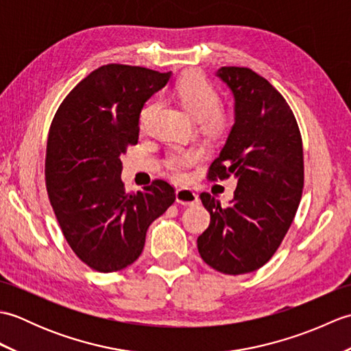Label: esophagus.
<instances>
[{"label": "esophagus", "instance_id": "1", "mask_svg": "<svg viewBox=\"0 0 351 351\" xmlns=\"http://www.w3.org/2000/svg\"><path fill=\"white\" fill-rule=\"evenodd\" d=\"M176 202L181 205H193L197 202V195L189 187H181L176 190Z\"/></svg>", "mask_w": 351, "mask_h": 351}]
</instances>
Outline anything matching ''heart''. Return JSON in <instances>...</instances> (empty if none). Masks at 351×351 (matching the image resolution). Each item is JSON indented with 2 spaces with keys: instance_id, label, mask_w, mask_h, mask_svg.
I'll use <instances>...</instances> for the list:
<instances>
[{
  "instance_id": "obj_1",
  "label": "heart",
  "mask_w": 351,
  "mask_h": 351,
  "mask_svg": "<svg viewBox=\"0 0 351 351\" xmlns=\"http://www.w3.org/2000/svg\"><path fill=\"white\" fill-rule=\"evenodd\" d=\"M175 95L181 101L184 108L193 117L199 119L200 125L208 132L219 134L228 128L230 116L226 110L219 107L220 95L217 88L202 75L193 73V75H185L181 78L175 87ZM156 108H158L156 101H149L141 108L138 116V125L141 130H147ZM202 156L204 151L199 147H175L167 152L166 158H164V166L171 175L184 180L189 170L202 160Z\"/></svg>"
}]
</instances>
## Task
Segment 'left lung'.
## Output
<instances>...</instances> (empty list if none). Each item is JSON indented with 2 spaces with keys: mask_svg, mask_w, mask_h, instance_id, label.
Segmentation results:
<instances>
[{
  "mask_svg": "<svg viewBox=\"0 0 351 351\" xmlns=\"http://www.w3.org/2000/svg\"><path fill=\"white\" fill-rule=\"evenodd\" d=\"M217 75L235 96V123L206 178L238 184L226 208L200 193L211 221L197 249L214 270L237 276L265 265L285 238L302 199L303 143L293 110L265 78L238 66Z\"/></svg>",
  "mask_w": 351,
  "mask_h": 351,
  "instance_id": "obj_1",
  "label": "left lung"
}]
</instances>
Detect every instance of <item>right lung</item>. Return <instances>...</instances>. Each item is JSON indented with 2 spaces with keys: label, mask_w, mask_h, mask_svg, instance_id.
<instances>
[{
  "label": "right lung",
  "mask_w": 351,
  "mask_h": 351,
  "mask_svg": "<svg viewBox=\"0 0 351 351\" xmlns=\"http://www.w3.org/2000/svg\"><path fill=\"white\" fill-rule=\"evenodd\" d=\"M170 72L110 63L66 96L52 119L45 181L49 204L73 253L99 273L131 265L151 223L175 202V189L154 180L126 193L121 155L138 141L145 101L166 86Z\"/></svg>",
  "instance_id": "right-lung-1"
}]
</instances>
